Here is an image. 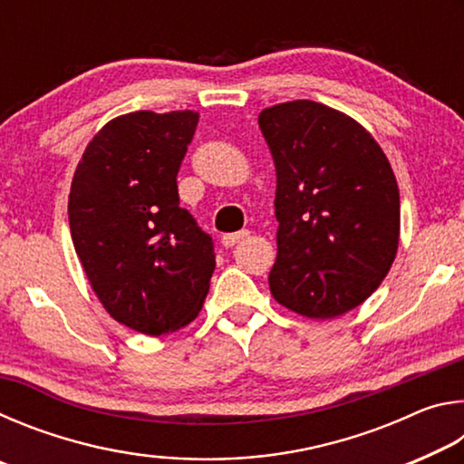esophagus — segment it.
I'll use <instances>...</instances> for the list:
<instances>
[{"label": "esophagus", "instance_id": "34e87169", "mask_svg": "<svg viewBox=\"0 0 464 464\" xmlns=\"http://www.w3.org/2000/svg\"><path fill=\"white\" fill-rule=\"evenodd\" d=\"M247 231H237V233H227V235H223L221 237V243L225 247H233L235 243H239V241H243L247 237Z\"/></svg>", "mask_w": 464, "mask_h": 464}]
</instances>
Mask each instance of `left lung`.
<instances>
[{
	"instance_id": "8db88e82",
	"label": "left lung",
	"mask_w": 464,
	"mask_h": 464,
	"mask_svg": "<svg viewBox=\"0 0 464 464\" xmlns=\"http://www.w3.org/2000/svg\"><path fill=\"white\" fill-rule=\"evenodd\" d=\"M276 166V262L270 293L309 319L356 309L399 247V188L362 124L311 100L257 116Z\"/></svg>"
}]
</instances>
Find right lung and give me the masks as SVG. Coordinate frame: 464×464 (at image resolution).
Masks as SVG:
<instances>
[{"mask_svg":"<svg viewBox=\"0 0 464 464\" xmlns=\"http://www.w3.org/2000/svg\"><path fill=\"white\" fill-rule=\"evenodd\" d=\"M198 112L151 110L110 121L90 140L69 192L75 254L119 324L163 335L196 319L215 246L179 207L178 171Z\"/></svg>","mask_w":464,"mask_h":464,"instance_id":"add662e5","label":"right lung"}]
</instances>
